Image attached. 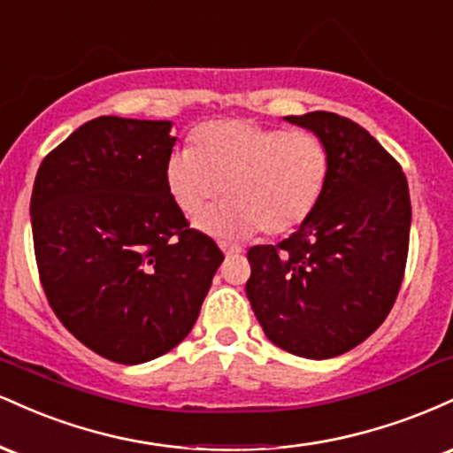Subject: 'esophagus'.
Listing matches in <instances>:
<instances>
[{
  "label": "esophagus",
  "instance_id": "34e87169",
  "mask_svg": "<svg viewBox=\"0 0 453 453\" xmlns=\"http://www.w3.org/2000/svg\"><path fill=\"white\" fill-rule=\"evenodd\" d=\"M219 249L223 253H226V256H238V253H242V249L238 247V244H232V242H226V241L219 242Z\"/></svg>",
  "mask_w": 453,
  "mask_h": 453
}]
</instances>
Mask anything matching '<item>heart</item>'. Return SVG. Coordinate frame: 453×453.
<instances>
[{
  "mask_svg": "<svg viewBox=\"0 0 453 453\" xmlns=\"http://www.w3.org/2000/svg\"><path fill=\"white\" fill-rule=\"evenodd\" d=\"M189 142L165 161V189L187 217L223 191L227 200L196 223L217 236L296 232L319 206L330 179V147L311 129L217 119L196 127Z\"/></svg>",
  "mask_w": 453,
  "mask_h": 453,
  "instance_id": "b5f03b06",
  "label": "heart"
}]
</instances>
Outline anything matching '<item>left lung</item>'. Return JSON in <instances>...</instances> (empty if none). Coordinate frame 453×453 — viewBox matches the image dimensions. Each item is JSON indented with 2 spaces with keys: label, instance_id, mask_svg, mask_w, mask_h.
Returning <instances> with one entry per match:
<instances>
[{
  "label": "left lung",
  "instance_id": "obj_1",
  "mask_svg": "<svg viewBox=\"0 0 453 453\" xmlns=\"http://www.w3.org/2000/svg\"><path fill=\"white\" fill-rule=\"evenodd\" d=\"M285 121L330 147L327 187L311 219L279 244L249 249L247 298L280 349L341 356L383 324L404 277L411 200L403 168L366 129L334 112Z\"/></svg>",
  "mask_w": 453,
  "mask_h": 453
}]
</instances>
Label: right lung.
Wrapping results in <instances>:
<instances>
[{"label": "right lung", "mask_w": 453, "mask_h": 453, "mask_svg": "<svg viewBox=\"0 0 453 453\" xmlns=\"http://www.w3.org/2000/svg\"><path fill=\"white\" fill-rule=\"evenodd\" d=\"M170 121L97 117L40 164L35 262L50 309L119 364L168 353L194 327L223 253L165 189Z\"/></svg>", "instance_id": "right-lung-1"}]
</instances>
